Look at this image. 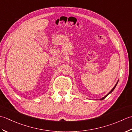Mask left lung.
Here are the masks:
<instances>
[{"instance_id":"1","label":"left lung","mask_w":132,"mask_h":132,"mask_svg":"<svg viewBox=\"0 0 132 132\" xmlns=\"http://www.w3.org/2000/svg\"><path fill=\"white\" fill-rule=\"evenodd\" d=\"M117 84L115 85V86H114V87H113V89H112V90H111V92H109V93H108V94H107V95H106L105 96V97H103V98H102L101 99H100V100H103V99H104L105 98V97H107L108 96V95H109V94H110V93H111V92H112V91H113V90L114 89V88H115V87H116V85H117Z\"/></svg>"}]
</instances>
